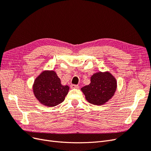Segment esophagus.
I'll use <instances>...</instances> for the list:
<instances>
[{
  "instance_id": "1",
  "label": "esophagus",
  "mask_w": 151,
  "mask_h": 151,
  "mask_svg": "<svg viewBox=\"0 0 151 151\" xmlns=\"http://www.w3.org/2000/svg\"><path fill=\"white\" fill-rule=\"evenodd\" d=\"M70 88L71 89H78L79 88V86L78 85H76V84H71L70 85Z\"/></svg>"
}]
</instances>
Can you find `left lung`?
Here are the masks:
<instances>
[{"label":"left lung","mask_w":151,"mask_h":151,"mask_svg":"<svg viewBox=\"0 0 151 151\" xmlns=\"http://www.w3.org/2000/svg\"><path fill=\"white\" fill-rule=\"evenodd\" d=\"M116 81L109 72H98L91 78V83L81 89L89 103L103 104L108 101L115 93Z\"/></svg>","instance_id":"left-lung-1"}]
</instances>
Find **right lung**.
<instances>
[{"label": "right lung", "mask_w": 151, "mask_h": 151, "mask_svg": "<svg viewBox=\"0 0 151 151\" xmlns=\"http://www.w3.org/2000/svg\"><path fill=\"white\" fill-rule=\"evenodd\" d=\"M69 87L61 84L60 79L54 71L43 72L33 85L35 97L48 106H55L64 101Z\"/></svg>", "instance_id": "1"}]
</instances>
